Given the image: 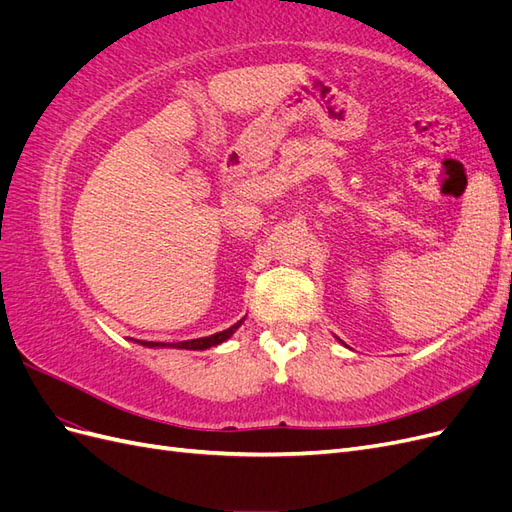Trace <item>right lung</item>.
Listing matches in <instances>:
<instances>
[{
  "label": "right lung",
  "mask_w": 512,
  "mask_h": 512,
  "mask_svg": "<svg viewBox=\"0 0 512 512\" xmlns=\"http://www.w3.org/2000/svg\"><path fill=\"white\" fill-rule=\"evenodd\" d=\"M241 322L243 320H239L237 324H232L230 329H226V331H220V333H215V335H209V337H200V339H190V342H177V344H173L170 348H183V350H207V348H211V346H218V344H222V342H226V339L235 333L239 327H241ZM143 346H166V344H153V342H141Z\"/></svg>",
  "instance_id": "1"
}]
</instances>
